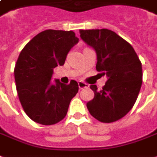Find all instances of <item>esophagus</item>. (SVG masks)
Here are the masks:
<instances>
[{
  "mask_svg": "<svg viewBox=\"0 0 157 157\" xmlns=\"http://www.w3.org/2000/svg\"><path fill=\"white\" fill-rule=\"evenodd\" d=\"M78 88H79L80 90H83V89H85V88H88V87H89V85H88L87 83H83V82H78Z\"/></svg>",
  "mask_w": 157,
  "mask_h": 157,
  "instance_id": "34e87169",
  "label": "esophagus"
}]
</instances>
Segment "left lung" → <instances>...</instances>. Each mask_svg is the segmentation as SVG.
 <instances>
[{
  "mask_svg": "<svg viewBox=\"0 0 157 157\" xmlns=\"http://www.w3.org/2000/svg\"><path fill=\"white\" fill-rule=\"evenodd\" d=\"M80 37L97 55L96 69L106 75L101 90L94 84V93L87 103L90 115L99 121L111 123L124 117L136 101L142 83V67L130 43L108 29L79 30Z\"/></svg>",
  "mask_w": 157,
  "mask_h": 157,
  "instance_id": "8db88e82",
  "label": "left lung"
}]
</instances>
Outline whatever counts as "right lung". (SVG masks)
<instances>
[{
	"mask_svg": "<svg viewBox=\"0 0 157 157\" xmlns=\"http://www.w3.org/2000/svg\"><path fill=\"white\" fill-rule=\"evenodd\" d=\"M78 42L73 31L46 30L33 37L21 50L14 69L21 106L28 117L44 125L54 124L67 115L78 84L59 79L52 82L53 68L64 64L71 48Z\"/></svg>",
	"mask_w": 157,
	"mask_h": 157,
	"instance_id": "1",
	"label": "right lung"
}]
</instances>
